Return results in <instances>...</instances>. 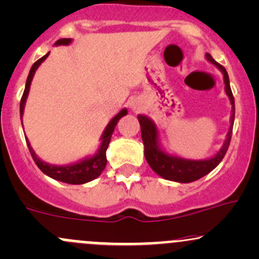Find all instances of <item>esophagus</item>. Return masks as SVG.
I'll list each match as a JSON object with an SVG mask.
<instances>
[{
	"mask_svg": "<svg viewBox=\"0 0 259 259\" xmlns=\"http://www.w3.org/2000/svg\"><path fill=\"white\" fill-rule=\"evenodd\" d=\"M129 104H130V108H132V110H134V112H136V110H139L141 108V103L138 98H133Z\"/></svg>",
	"mask_w": 259,
	"mask_h": 259,
	"instance_id": "34e87169",
	"label": "esophagus"
}]
</instances>
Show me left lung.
<instances>
[{
    "instance_id": "obj_1",
    "label": "left lung",
    "mask_w": 259,
    "mask_h": 259,
    "mask_svg": "<svg viewBox=\"0 0 259 259\" xmlns=\"http://www.w3.org/2000/svg\"><path fill=\"white\" fill-rule=\"evenodd\" d=\"M205 59L209 62H211L214 66H217L223 73L225 93L230 99V104H231L229 132L225 136L223 146L217 153H214L208 158H204V160H192V158L181 157L176 153L166 151L161 144L160 132H158V127L155 121L147 115H138L139 123L141 126V138H143L145 147V158L153 171L164 180L178 182V183H190V182L197 181L211 172L223 161L224 156L229 149L235 120V99L232 96L231 88H230L229 75H227L225 67L218 64L210 54H205Z\"/></svg>"
}]
</instances>
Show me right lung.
Here are the masks:
<instances>
[{"label": "right lung", "instance_id": "right-lung-1", "mask_svg": "<svg viewBox=\"0 0 259 259\" xmlns=\"http://www.w3.org/2000/svg\"><path fill=\"white\" fill-rule=\"evenodd\" d=\"M72 42V39L71 38H64L59 39L58 41L55 42V47H59V45H70ZM50 53H48L47 55L42 56L41 59H39L38 61L34 62L32 69L29 71V75H28L27 82H25V88L24 93L22 96L21 99V106H19V113H21V120H22V126H23V114H24V107L25 102H27L28 95H29L30 84H32L34 73L38 70V67L40 66L41 62L47 60V58L49 56ZM127 114V109L124 108L120 112L118 113L115 116H113L110 119L109 123L107 124L106 129H104L103 134L101 136V144H99L98 150L93 155L87 156V157L82 158L75 163L70 164H62V166H56V164L48 163V162L40 160V157H38L35 151L33 150V147L30 146V143L28 139H25L28 145V149H29L30 155H32L34 162L36 163V166L39 167V169L44 173V175L49 176L50 178L56 181L64 182V183L69 184H84L88 183V182L96 180V178L101 176V173L103 172V169L106 168L107 164V149L108 145L110 143V139H112V134L114 132L116 124L120 120V118H123L124 115Z\"/></svg>", "mask_w": 259, "mask_h": 259}]
</instances>
